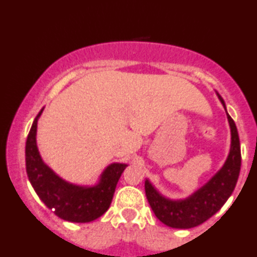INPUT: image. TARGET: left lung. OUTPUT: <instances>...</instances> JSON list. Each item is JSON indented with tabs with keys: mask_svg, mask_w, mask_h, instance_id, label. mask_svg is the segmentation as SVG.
<instances>
[{
	"mask_svg": "<svg viewBox=\"0 0 257 257\" xmlns=\"http://www.w3.org/2000/svg\"><path fill=\"white\" fill-rule=\"evenodd\" d=\"M217 96L226 112L224 99L218 92ZM226 117L231 134L230 151L221 169L206 185L187 198L170 199L159 193L148 178L145 180V194L148 202L156 218L165 225L176 229H190L201 225L214 215L233 193L241 166V153L235 123L228 112Z\"/></svg>",
	"mask_w": 257,
	"mask_h": 257,
	"instance_id": "1",
	"label": "left lung"
}]
</instances>
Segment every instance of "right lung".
I'll return each instance as SVG.
<instances>
[{
	"label": "right lung",
	"mask_w": 257,
	"mask_h": 257,
	"mask_svg": "<svg viewBox=\"0 0 257 257\" xmlns=\"http://www.w3.org/2000/svg\"><path fill=\"white\" fill-rule=\"evenodd\" d=\"M43 109L32 124L26 143V169L29 182L43 203L61 219L72 223H88L97 219L109 208L118 181L128 165H108L94 186H79L63 180L43 161L38 150L37 125Z\"/></svg>",
	"instance_id": "obj_1"
}]
</instances>
